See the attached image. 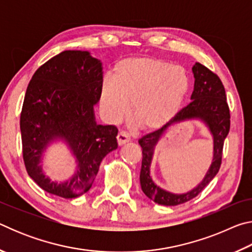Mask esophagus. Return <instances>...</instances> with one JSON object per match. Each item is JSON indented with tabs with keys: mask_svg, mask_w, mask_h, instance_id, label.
Masks as SVG:
<instances>
[{
	"mask_svg": "<svg viewBox=\"0 0 252 252\" xmlns=\"http://www.w3.org/2000/svg\"><path fill=\"white\" fill-rule=\"evenodd\" d=\"M117 139H118V143H119V146H122V144H125V143H126V142H129V141H130V136H129V134L126 133V131H121V132H119V134H118V136H117Z\"/></svg>",
	"mask_w": 252,
	"mask_h": 252,
	"instance_id": "esophagus-1",
	"label": "esophagus"
}]
</instances>
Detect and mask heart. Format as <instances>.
<instances>
[{
    "instance_id": "obj_1",
    "label": "heart",
    "mask_w": 252,
    "mask_h": 252,
    "mask_svg": "<svg viewBox=\"0 0 252 252\" xmlns=\"http://www.w3.org/2000/svg\"><path fill=\"white\" fill-rule=\"evenodd\" d=\"M189 85L181 65L160 59H126L117 64L113 80L102 85V110L110 122L117 123L133 104L132 117L140 129L157 131L179 113Z\"/></svg>"
}]
</instances>
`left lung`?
Returning a JSON list of instances; mask_svg holds the SVG:
<instances>
[{
  "label": "left lung",
  "mask_w": 252,
  "mask_h": 252,
  "mask_svg": "<svg viewBox=\"0 0 252 252\" xmlns=\"http://www.w3.org/2000/svg\"><path fill=\"white\" fill-rule=\"evenodd\" d=\"M192 73L194 76L193 92L191 94L192 101L179 111L167 126L139 139V144L142 148L141 189L149 199L162 206H178L190 201L209 185L220 169L223 142L230 130V111L224 87L219 76L198 62L192 66ZM188 120H200L207 126L214 139V158L204 180L197 187L186 194H172L155 185L150 176V167L155 146L165 130L172 124Z\"/></svg>",
  "instance_id": "8db88e82"
}]
</instances>
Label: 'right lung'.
<instances>
[{"mask_svg": "<svg viewBox=\"0 0 252 252\" xmlns=\"http://www.w3.org/2000/svg\"><path fill=\"white\" fill-rule=\"evenodd\" d=\"M103 71L88 51H63L33 74L20 119L22 151L29 176L46 192L65 199L90 190L103 158L118 148V129L97 125ZM62 139L75 156L77 171L64 183L45 177L40 162L51 143Z\"/></svg>", "mask_w": 252, "mask_h": 252, "instance_id": "right-lung-1", "label": "right lung"}]
</instances>
